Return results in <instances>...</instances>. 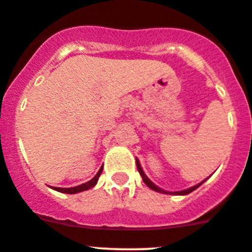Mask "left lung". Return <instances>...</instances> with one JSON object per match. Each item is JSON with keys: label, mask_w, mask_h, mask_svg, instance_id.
<instances>
[{"label": "left lung", "mask_w": 252, "mask_h": 252, "mask_svg": "<svg viewBox=\"0 0 252 252\" xmlns=\"http://www.w3.org/2000/svg\"><path fill=\"white\" fill-rule=\"evenodd\" d=\"M136 164H137V168H138L139 175H141L142 178H143V182H144L145 184H147V186L149 187L150 189H153V190H155V191H159V193H162V194H171V195H187V194L191 193V191L195 190L196 188H199V187H200L201 184H203V183L205 182V181L207 180V178H206V180H204L203 182L198 183V184H196V186L190 187V188H188V189H183V190H180V191H167V190H164V189H161V188H160V187H158L157 184L153 183L152 181H150L149 178L147 177V175H145V173H144L143 168H142L141 164H139V160L137 159V158H136Z\"/></svg>", "instance_id": "8db88e82"}]
</instances>
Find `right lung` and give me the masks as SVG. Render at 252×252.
<instances>
[{"label":"right lung","instance_id":"obj_1","mask_svg":"<svg viewBox=\"0 0 252 252\" xmlns=\"http://www.w3.org/2000/svg\"><path fill=\"white\" fill-rule=\"evenodd\" d=\"M102 171H103V167H100V170L98 171L97 175H95L94 177L92 178V180L88 181V182L84 183V184H80V186L72 187V188H59V187H51V188L54 189V190L61 191V193H65V194H76V193H80V191L88 190V189L93 188V187H94L95 184H97L98 178H99V176H100V173H102Z\"/></svg>","mask_w":252,"mask_h":252}]
</instances>
